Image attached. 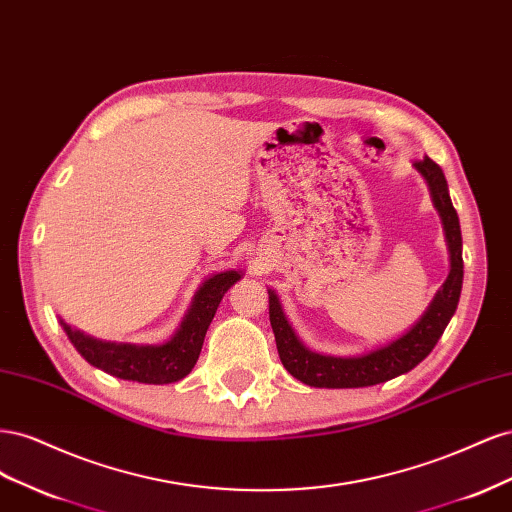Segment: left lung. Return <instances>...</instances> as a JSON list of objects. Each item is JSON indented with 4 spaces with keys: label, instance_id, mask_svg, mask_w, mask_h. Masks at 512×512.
<instances>
[{
    "label": "left lung",
    "instance_id": "obj_1",
    "mask_svg": "<svg viewBox=\"0 0 512 512\" xmlns=\"http://www.w3.org/2000/svg\"><path fill=\"white\" fill-rule=\"evenodd\" d=\"M414 168L425 179L431 203L442 220L448 258H451L448 277L436 292V297L427 305L423 316L406 333H401L382 346H376L374 350L352 356L322 354L307 348L288 322L280 297L269 288V320L275 333L277 352H280V359L290 371V376L303 384L316 386V389H361V386H374L408 374L438 344L446 324L451 322L463 284L459 218L451 203V196H448V183L442 168L431 158L416 162Z\"/></svg>",
    "mask_w": 512,
    "mask_h": 512
}]
</instances>
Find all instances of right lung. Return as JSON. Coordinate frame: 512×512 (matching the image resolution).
<instances>
[{
	"label": "right lung",
	"mask_w": 512,
	"mask_h": 512,
	"mask_svg": "<svg viewBox=\"0 0 512 512\" xmlns=\"http://www.w3.org/2000/svg\"><path fill=\"white\" fill-rule=\"evenodd\" d=\"M243 277V271L230 269L209 275L198 286L192 305L185 312L179 329L162 344H130L106 342L70 327L59 318L72 346L83 359L106 374L121 380L143 384H170L185 378L198 361L209 324L218 312V305L232 284Z\"/></svg>",
	"instance_id": "obj_1"
}]
</instances>
